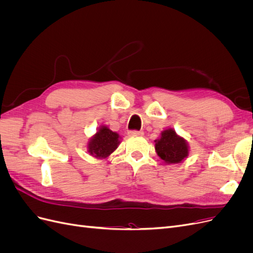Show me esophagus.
Masks as SVG:
<instances>
[{
  "label": "esophagus",
  "mask_w": 253,
  "mask_h": 253,
  "mask_svg": "<svg viewBox=\"0 0 253 253\" xmlns=\"http://www.w3.org/2000/svg\"><path fill=\"white\" fill-rule=\"evenodd\" d=\"M143 132L141 131H129L128 132V136L131 137H137V136H142Z\"/></svg>",
  "instance_id": "obj_1"
}]
</instances>
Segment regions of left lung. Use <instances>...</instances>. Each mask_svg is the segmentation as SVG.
Masks as SVG:
<instances>
[{"mask_svg":"<svg viewBox=\"0 0 253 253\" xmlns=\"http://www.w3.org/2000/svg\"><path fill=\"white\" fill-rule=\"evenodd\" d=\"M155 151L165 164H179L189 156V144L173 128H167L155 140Z\"/></svg>","mask_w":253,"mask_h":253,"instance_id":"1","label":"left lung"}]
</instances>
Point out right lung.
<instances>
[{"label": "right lung", "mask_w": 253, "mask_h": 253, "mask_svg": "<svg viewBox=\"0 0 253 253\" xmlns=\"http://www.w3.org/2000/svg\"><path fill=\"white\" fill-rule=\"evenodd\" d=\"M121 137L118 133L113 132L106 126H99L95 135L87 142V152L89 155L99 159L108 158L118 148Z\"/></svg>", "instance_id": "add662e5"}]
</instances>
